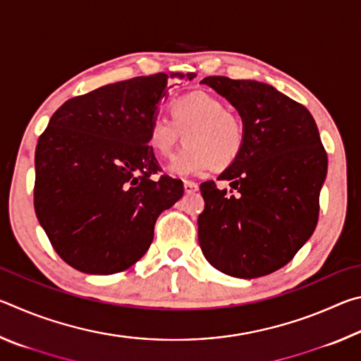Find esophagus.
<instances>
[{
    "label": "esophagus",
    "mask_w": 361,
    "mask_h": 361,
    "mask_svg": "<svg viewBox=\"0 0 361 361\" xmlns=\"http://www.w3.org/2000/svg\"><path fill=\"white\" fill-rule=\"evenodd\" d=\"M183 186H185V191H186L188 194H192V192H195V191H197V189H199L197 183L189 181V180H185V183H183Z\"/></svg>",
    "instance_id": "34e87169"
}]
</instances>
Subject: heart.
Returning a JSON list of instances; mask_svg holds the SVG:
<instances>
[{"label": "heart", "instance_id": "b5f03b06", "mask_svg": "<svg viewBox=\"0 0 361 361\" xmlns=\"http://www.w3.org/2000/svg\"><path fill=\"white\" fill-rule=\"evenodd\" d=\"M170 118H152L148 142L159 156L170 157L185 133L186 146L169 166L172 173L194 175L210 167L219 172L240 156L247 137L245 122L218 97L205 90L181 95L170 105Z\"/></svg>", "mask_w": 361, "mask_h": 361}]
</instances>
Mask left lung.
Wrapping results in <instances>:
<instances>
[{
	"mask_svg": "<svg viewBox=\"0 0 361 361\" xmlns=\"http://www.w3.org/2000/svg\"><path fill=\"white\" fill-rule=\"evenodd\" d=\"M245 122V145L215 181L200 185L199 245L210 264L231 277L256 279L293 259L319 221V197L328 157L319 129L301 103L272 85L204 78Z\"/></svg>",
	"mask_w": 361,
	"mask_h": 361,
	"instance_id": "8db88e82",
	"label": "left lung"
}]
</instances>
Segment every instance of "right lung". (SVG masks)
Here are the masks:
<instances>
[{
	"instance_id": "add662e5",
	"label": "right lung",
	"mask_w": 361,
	"mask_h": 361,
	"mask_svg": "<svg viewBox=\"0 0 361 361\" xmlns=\"http://www.w3.org/2000/svg\"><path fill=\"white\" fill-rule=\"evenodd\" d=\"M156 73L66 100L35 152V212L54 250L84 274L126 271L148 252L154 224L181 199L183 183L157 175L148 145L157 105L173 81Z\"/></svg>"
}]
</instances>
